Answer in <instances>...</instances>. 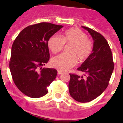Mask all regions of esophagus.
<instances>
[{
    "instance_id": "obj_1",
    "label": "esophagus",
    "mask_w": 123,
    "mask_h": 123,
    "mask_svg": "<svg viewBox=\"0 0 123 123\" xmlns=\"http://www.w3.org/2000/svg\"><path fill=\"white\" fill-rule=\"evenodd\" d=\"M63 73V72L62 71H60V70H58V75H60V74H62Z\"/></svg>"
}]
</instances>
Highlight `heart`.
<instances>
[{"mask_svg":"<svg viewBox=\"0 0 123 123\" xmlns=\"http://www.w3.org/2000/svg\"><path fill=\"white\" fill-rule=\"evenodd\" d=\"M65 44H72L69 50L71 54H62L55 56L52 60V66L62 71H67L73 67L77 63V58L80 62L86 60L93 47L86 34L77 28L65 31L62 34L61 38L52 36L48 40L49 48L54 54L62 50Z\"/></svg>","mask_w":123,"mask_h":123,"instance_id":"b5f03b06","label":"heart"}]
</instances>
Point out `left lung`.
<instances>
[{"label": "left lung", "mask_w": 123, "mask_h": 123, "mask_svg": "<svg viewBox=\"0 0 123 123\" xmlns=\"http://www.w3.org/2000/svg\"><path fill=\"white\" fill-rule=\"evenodd\" d=\"M94 40L92 53L78 70L86 74L80 76L69 74V92L75 100L86 103L93 100L103 93L108 86L114 63L108 42L102 34L85 26Z\"/></svg>", "instance_id": "8db88e82"}]
</instances>
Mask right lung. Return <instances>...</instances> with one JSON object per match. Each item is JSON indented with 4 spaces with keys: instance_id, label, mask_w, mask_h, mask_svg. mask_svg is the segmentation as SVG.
I'll return each mask as SVG.
<instances>
[{
    "instance_id": "obj_1",
    "label": "right lung",
    "mask_w": 123,
    "mask_h": 123,
    "mask_svg": "<svg viewBox=\"0 0 123 123\" xmlns=\"http://www.w3.org/2000/svg\"><path fill=\"white\" fill-rule=\"evenodd\" d=\"M62 25L40 23L23 29L13 43L9 67L14 83L18 89L31 98L47 94L57 71L42 68L50 58L48 40Z\"/></svg>"
}]
</instances>
